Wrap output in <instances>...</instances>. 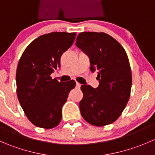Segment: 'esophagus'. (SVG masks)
Returning a JSON list of instances; mask_svg holds the SVG:
<instances>
[{
    "label": "esophagus",
    "mask_w": 155,
    "mask_h": 155,
    "mask_svg": "<svg viewBox=\"0 0 155 155\" xmlns=\"http://www.w3.org/2000/svg\"><path fill=\"white\" fill-rule=\"evenodd\" d=\"M76 87H78V88H79V87H81V84H79V82H76Z\"/></svg>",
    "instance_id": "34e87169"
}]
</instances>
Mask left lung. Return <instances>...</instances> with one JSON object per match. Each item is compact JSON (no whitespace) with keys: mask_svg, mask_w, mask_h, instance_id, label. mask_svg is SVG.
<instances>
[{"mask_svg":"<svg viewBox=\"0 0 155 155\" xmlns=\"http://www.w3.org/2000/svg\"><path fill=\"white\" fill-rule=\"evenodd\" d=\"M76 45L90 59V70L97 72L99 86L82 85L81 115L89 124L102 127L116 121L125 108L132 85L127 55L121 44L105 33L82 32Z\"/></svg>","mask_w":155,"mask_h":155,"instance_id":"left-lung-1","label":"left lung"}]
</instances>
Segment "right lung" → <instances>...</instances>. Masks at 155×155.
<instances>
[{
  "label": "right lung",
  "mask_w": 155,
  "mask_h": 155,
  "mask_svg": "<svg viewBox=\"0 0 155 155\" xmlns=\"http://www.w3.org/2000/svg\"><path fill=\"white\" fill-rule=\"evenodd\" d=\"M76 33L51 32L40 36L25 48L16 70L18 101L29 121L51 129L61 120L62 107L76 85L59 82L51 74L61 67V57L73 45Z\"/></svg>",
  "instance_id": "obj_1"
}]
</instances>
